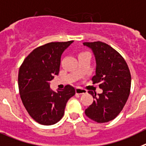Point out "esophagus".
Wrapping results in <instances>:
<instances>
[{"mask_svg":"<svg viewBox=\"0 0 146 146\" xmlns=\"http://www.w3.org/2000/svg\"><path fill=\"white\" fill-rule=\"evenodd\" d=\"M86 90L85 89H81V88H76V93L78 94H84V93H86Z\"/></svg>","mask_w":146,"mask_h":146,"instance_id":"1","label":"esophagus"}]
</instances>
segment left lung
Masks as SVG:
<instances>
[{
	"mask_svg": "<svg viewBox=\"0 0 146 146\" xmlns=\"http://www.w3.org/2000/svg\"><path fill=\"white\" fill-rule=\"evenodd\" d=\"M84 46L92 50L96 60L93 84L99 83L102 93L88 92L94 100L85 110L86 116L98 123L115 119L122 111L129 95L131 74L121 55L111 46L101 41L85 42Z\"/></svg>",
	"mask_w": 146,
	"mask_h": 146,
	"instance_id": "obj_1",
	"label": "left lung"
}]
</instances>
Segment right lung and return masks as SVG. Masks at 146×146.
I'll return each instance as SVG.
<instances>
[{"label":"right lung","instance_id":"obj_1","mask_svg":"<svg viewBox=\"0 0 146 146\" xmlns=\"http://www.w3.org/2000/svg\"><path fill=\"white\" fill-rule=\"evenodd\" d=\"M73 40L52 42L35 48L19 68L18 86L20 98L29 115L43 125L56 124L62 118L68 100L76 94L67 85L52 91L49 81L60 71L62 54Z\"/></svg>","mask_w":146,"mask_h":146}]
</instances>
